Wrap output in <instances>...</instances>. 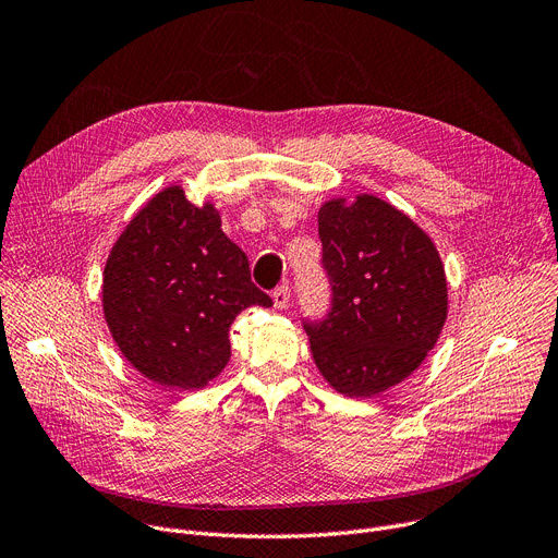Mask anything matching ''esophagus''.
Listing matches in <instances>:
<instances>
[{
  "label": "esophagus",
  "mask_w": 558,
  "mask_h": 558,
  "mask_svg": "<svg viewBox=\"0 0 558 558\" xmlns=\"http://www.w3.org/2000/svg\"><path fill=\"white\" fill-rule=\"evenodd\" d=\"M289 299H291V291H289V284H280L278 289H274V305L278 310H284L289 305Z\"/></svg>",
  "instance_id": "esophagus-1"
}]
</instances>
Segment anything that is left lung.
Returning <instances> with one entry per match:
<instances>
[{
  "mask_svg": "<svg viewBox=\"0 0 558 558\" xmlns=\"http://www.w3.org/2000/svg\"><path fill=\"white\" fill-rule=\"evenodd\" d=\"M332 310L305 324L326 383L373 398L412 375L448 318V280L427 232L373 194L332 198L318 210Z\"/></svg>",
  "mask_w": 558,
  "mask_h": 558,
  "instance_id": "obj_1",
  "label": "left lung"
}]
</instances>
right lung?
<instances>
[{"label":"right lung","instance_id":"obj_1","mask_svg":"<svg viewBox=\"0 0 558 558\" xmlns=\"http://www.w3.org/2000/svg\"><path fill=\"white\" fill-rule=\"evenodd\" d=\"M104 318L146 379L196 391L226 368L230 326L246 307H271L251 282L246 253L226 238L208 201L169 185L137 210L104 269Z\"/></svg>","mask_w":558,"mask_h":558}]
</instances>
